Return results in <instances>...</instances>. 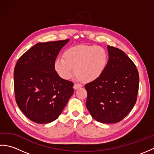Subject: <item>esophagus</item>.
<instances>
[{"label": "esophagus", "instance_id": "34e87169", "mask_svg": "<svg viewBox=\"0 0 154 154\" xmlns=\"http://www.w3.org/2000/svg\"><path fill=\"white\" fill-rule=\"evenodd\" d=\"M82 87H83L82 85H81L79 83H75L73 86V89L76 90V89H79V88H81Z\"/></svg>", "mask_w": 154, "mask_h": 154}]
</instances>
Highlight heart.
<instances>
[{
	"label": "heart",
	"instance_id": "1",
	"mask_svg": "<svg viewBox=\"0 0 154 154\" xmlns=\"http://www.w3.org/2000/svg\"><path fill=\"white\" fill-rule=\"evenodd\" d=\"M63 58H57L54 67L60 76L68 79L73 73L85 83L96 81L103 75L109 61V54L100 46L88 45H75L67 49Z\"/></svg>",
	"mask_w": 154,
	"mask_h": 154
}]
</instances>
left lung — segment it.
<instances>
[{
  "instance_id": "1",
  "label": "left lung",
  "mask_w": 154,
  "mask_h": 154,
  "mask_svg": "<svg viewBox=\"0 0 154 154\" xmlns=\"http://www.w3.org/2000/svg\"><path fill=\"white\" fill-rule=\"evenodd\" d=\"M107 49L109 58L104 73L85 87L91 115L98 122L112 124L124 119L136 104L139 73L123 51L110 45Z\"/></svg>"
}]
</instances>
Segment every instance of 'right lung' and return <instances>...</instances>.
<instances>
[{"label":"right lung","instance_id":"right-lung-1","mask_svg":"<svg viewBox=\"0 0 154 154\" xmlns=\"http://www.w3.org/2000/svg\"><path fill=\"white\" fill-rule=\"evenodd\" d=\"M69 40L36 44L15 65L16 102L34 122L48 124L56 120L73 94V83L61 78L54 67L59 52Z\"/></svg>","mask_w":154,"mask_h":154}]
</instances>
